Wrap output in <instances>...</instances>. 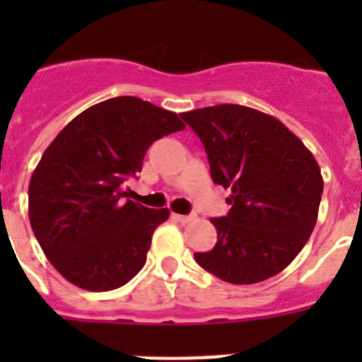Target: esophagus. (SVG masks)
<instances>
[{"label": "esophagus", "mask_w": 362, "mask_h": 362, "mask_svg": "<svg viewBox=\"0 0 362 362\" xmlns=\"http://www.w3.org/2000/svg\"><path fill=\"white\" fill-rule=\"evenodd\" d=\"M172 217H174L177 223H188V221H192V216H183V214H172Z\"/></svg>", "instance_id": "1"}]
</instances>
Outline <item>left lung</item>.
Masks as SVG:
<instances>
[{"instance_id": "8db88e82", "label": "left lung", "mask_w": 362, "mask_h": 362, "mask_svg": "<svg viewBox=\"0 0 362 362\" xmlns=\"http://www.w3.org/2000/svg\"><path fill=\"white\" fill-rule=\"evenodd\" d=\"M209 153L214 183L230 188L217 243L197 264L232 284L270 279L308 241L319 214L322 175L305 143L279 119L243 105L181 114Z\"/></svg>"}]
</instances>
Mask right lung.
I'll return each instance as SVG.
<instances>
[{
	"mask_svg": "<svg viewBox=\"0 0 362 362\" xmlns=\"http://www.w3.org/2000/svg\"><path fill=\"white\" fill-rule=\"evenodd\" d=\"M177 114L134 95L94 105L49 145L28 185V219L69 283L108 292L145 267L153 230L170 216L127 197L156 139L183 130Z\"/></svg>",
	"mask_w": 362,
	"mask_h": 362,
	"instance_id": "right-lung-1",
	"label": "right lung"
}]
</instances>
